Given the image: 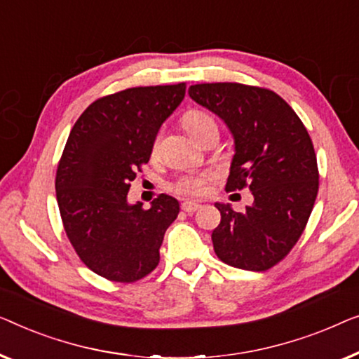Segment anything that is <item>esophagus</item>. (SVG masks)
<instances>
[{"mask_svg":"<svg viewBox=\"0 0 359 359\" xmlns=\"http://www.w3.org/2000/svg\"><path fill=\"white\" fill-rule=\"evenodd\" d=\"M200 206L201 205L196 203V201H184V203H182V210H184L185 213H195Z\"/></svg>","mask_w":359,"mask_h":359,"instance_id":"esophagus-1","label":"esophagus"}]
</instances>
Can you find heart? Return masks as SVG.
I'll return each mask as SVG.
<instances>
[{
  "instance_id": "obj_1",
  "label": "heart",
  "mask_w": 359,
  "mask_h": 359,
  "mask_svg": "<svg viewBox=\"0 0 359 359\" xmlns=\"http://www.w3.org/2000/svg\"><path fill=\"white\" fill-rule=\"evenodd\" d=\"M182 125L187 130L191 138H196L200 133H203L206 128L216 127V122L210 117L208 114L201 112V110H189L182 117ZM205 175H184L174 184V190L180 195H200L205 190Z\"/></svg>"
}]
</instances>
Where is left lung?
<instances>
[{
	"mask_svg": "<svg viewBox=\"0 0 359 359\" xmlns=\"http://www.w3.org/2000/svg\"><path fill=\"white\" fill-rule=\"evenodd\" d=\"M190 97L223 120L234 140L226 190L249 187L242 213L215 203L221 223L211 234L224 264L265 271L285 259L304 231L319 190L311 136L273 90L239 83L195 84Z\"/></svg>",
	"mask_w": 359,
	"mask_h": 359,
	"instance_id": "1",
	"label": "left lung"
}]
</instances>
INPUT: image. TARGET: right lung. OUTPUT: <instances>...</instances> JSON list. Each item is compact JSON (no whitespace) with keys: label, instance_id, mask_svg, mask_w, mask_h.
<instances>
[{"label":"right lung","instance_id":"add662e5","mask_svg":"<svg viewBox=\"0 0 359 359\" xmlns=\"http://www.w3.org/2000/svg\"><path fill=\"white\" fill-rule=\"evenodd\" d=\"M184 97L185 83L120 90L90 104L68 136L55 180L60 215L79 259L110 281L133 283L159 264L179 201L163 194L144 210L128 190Z\"/></svg>","mask_w":359,"mask_h":359}]
</instances>
